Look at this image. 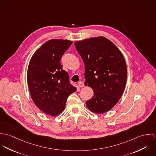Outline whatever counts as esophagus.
<instances>
[{
  "mask_svg": "<svg viewBox=\"0 0 156 156\" xmlns=\"http://www.w3.org/2000/svg\"><path fill=\"white\" fill-rule=\"evenodd\" d=\"M78 86L79 87L81 88V87H83L84 86V83L83 81H80L78 83Z\"/></svg>",
  "mask_w": 156,
  "mask_h": 156,
  "instance_id": "1",
  "label": "esophagus"
}]
</instances>
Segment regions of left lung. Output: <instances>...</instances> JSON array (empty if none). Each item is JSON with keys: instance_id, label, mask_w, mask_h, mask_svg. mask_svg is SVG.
<instances>
[{"instance_id": "left-lung-1", "label": "left lung", "mask_w": 156, "mask_h": 156, "mask_svg": "<svg viewBox=\"0 0 156 156\" xmlns=\"http://www.w3.org/2000/svg\"><path fill=\"white\" fill-rule=\"evenodd\" d=\"M75 47L85 65V84L94 96L87 101L93 112L103 114L121 98L127 81V66L119 48L103 36L77 41Z\"/></svg>"}]
</instances>
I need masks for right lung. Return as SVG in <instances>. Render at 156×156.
<instances>
[{
	"label": "right lung",
	"mask_w": 156,
	"mask_h": 156,
	"mask_svg": "<svg viewBox=\"0 0 156 156\" xmlns=\"http://www.w3.org/2000/svg\"><path fill=\"white\" fill-rule=\"evenodd\" d=\"M72 43L49 40L36 51L29 64L27 77L32 99L39 109L52 116L64 111L68 96L76 90L60 64L62 56Z\"/></svg>",
	"instance_id": "right-lung-1"
}]
</instances>
